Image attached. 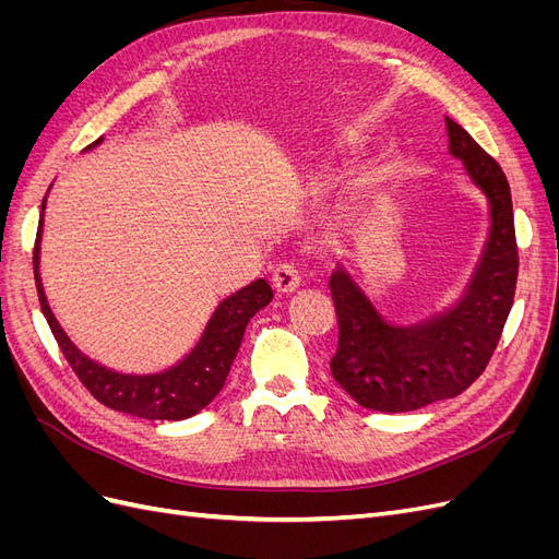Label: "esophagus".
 <instances>
[{
	"instance_id": "esophagus-1",
	"label": "esophagus",
	"mask_w": 559,
	"mask_h": 559,
	"mask_svg": "<svg viewBox=\"0 0 559 559\" xmlns=\"http://www.w3.org/2000/svg\"><path fill=\"white\" fill-rule=\"evenodd\" d=\"M273 286L277 294H294L300 286V270L296 263H280L273 270Z\"/></svg>"
}]
</instances>
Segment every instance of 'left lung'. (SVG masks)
<instances>
[{
    "label": "left lung",
    "mask_w": 559,
    "mask_h": 559,
    "mask_svg": "<svg viewBox=\"0 0 559 559\" xmlns=\"http://www.w3.org/2000/svg\"><path fill=\"white\" fill-rule=\"evenodd\" d=\"M445 126L450 154L489 200L492 228L462 300L419 324H386L345 270L331 275L337 317L331 373L361 408L411 413L460 396L483 376L513 308L518 242L509 179L460 123L445 118Z\"/></svg>",
    "instance_id": "obj_1"
}]
</instances>
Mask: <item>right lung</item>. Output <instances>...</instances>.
Returning <instances> with one entry per match:
<instances>
[{
    "mask_svg": "<svg viewBox=\"0 0 559 559\" xmlns=\"http://www.w3.org/2000/svg\"><path fill=\"white\" fill-rule=\"evenodd\" d=\"M99 144V140L95 142ZM93 144V146H95ZM44 210V202H41ZM44 228V214L37 228L35 253H32V263H35V282L39 294V306L48 321L50 333L58 341L60 352L64 354L67 364L72 366L74 376L81 384L88 389L93 399L118 413H128L142 419H186L200 413L212 399L222 392L226 378L230 373V366L235 361V354L240 349L245 329L249 319L263 310L270 300H273V289L265 280L251 282L238 294L226 298L218 306L205 326V333L193 347V352L179 361L177 366L167 368L165 373L154 376H126L116 373L97 361L88 359L81 354L70 337L60 329L58 319L50 312L39 277V240Z\"/></svg>",
    "mask_w": 559,
    "mask_h": 559,
    "instance_id": "right-lung-1",
    "label": "right lung"
}]
</instances>
